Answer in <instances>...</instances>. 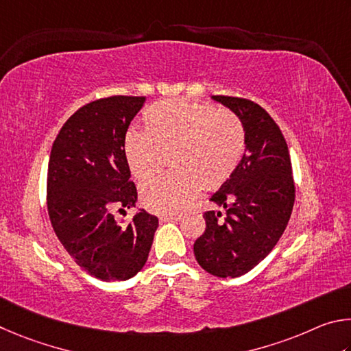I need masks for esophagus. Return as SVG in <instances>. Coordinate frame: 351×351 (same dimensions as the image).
Instances as JSON below:
<instances>
[{"instance_id": "34e87169", "label": "esophagus", "mask_w": 351, "mask_h": 351, "mask_svg": "<svg viewBox=\"0 0 351 351\" xmlns=\"http://www.w3.org/2000/svg\"><path fill=\"white\" fill-rule=\"evenodd\" d=\"M180 219V214H174V216H162L160 217V222H179Z\"/></svg>"}]
</instances>
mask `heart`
<instances>
[{"label": "heart", "instance_id": "heart-1", "mask_svg": "<svg viewBox=\"0 0 351 351\" xmlns=\"http://www.w3.org/2000/svg\"><path fill=\"white\" fill-rule=\"evenodd\" d=\"M247 147L242 120L230 109L166 100L143 112V132L129 131L123 156L135 180L145 183L169 157L172 174L141 188L145 208L157 214L180 213L199 188L213 193L234 174Z\"/></svg>", "mask_w": 351, "mask_h": 351}]
</instances>
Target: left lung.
Returning a JSON list of instances; mask_svg holds the SVG:
<instances>
[{
  "mask_svg": "<svg viewBox=\"0 0 351 351\" xmlns=\"http://www.w3.org/2000/svg\"><path fill=\"white\" fill-rule=\"evenodd\" d=\"M213 98L242 120L247 152L231 179L210 199L226 214H204L206 228L194 243V254L210 274L239 278L265 259L279 242L296 189L287 141L271 115L247 98Z\"/></svg>",
  "mask_w": 351,
  "mask_h": 351,
  "instance_id": "left-lung-1",
  "label": "left lung"
}]
</instances>
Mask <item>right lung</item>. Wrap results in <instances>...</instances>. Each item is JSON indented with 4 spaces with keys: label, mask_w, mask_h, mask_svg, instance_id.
I'll return each instance as SVG.
<instances>
[{
    "label": "right lung",
    "mask_w": 351,
    "mask_h": 351,
    "mask_svg": "<svg viewBox=\"0 0 351 351\" xmlns=\"http://www.w3.org/2000/svg\"><path fill=\"white\" fill-rule=\"evenodd\" d=\"M145 97L90 101L60 129L49 157L47 213L58 241L80 268L104 282L128 280L147 261L158 219L140 210L126 225L112 210L132 208L123 141Z\"/></svg>",
    "instance_id": "1"
}]
</instances>
